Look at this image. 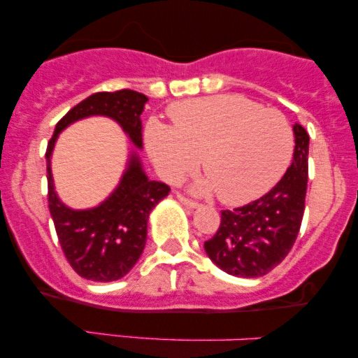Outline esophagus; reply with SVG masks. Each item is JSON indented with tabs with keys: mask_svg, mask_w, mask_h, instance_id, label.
Segmentation results:
<instances>
[{
	"mask_svg": "<svg viewBox=\"0 0 358 358\" xmlns=\"http://www.w3.org/2000/svg\"><path fill=\"white\" fill-rule=\"evenodd\" d=\"M178 200H180V202H182L187 208H199V203L193 202V200H190V199H187V196L178 195Z\"/></svg>",
	"mask_w": 358,
	"mask_h": 358,
	"instance_id": "34e87169",
	"label": "esophagus"
}]
</instances>
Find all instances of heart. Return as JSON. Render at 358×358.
Instances as JSON below:
<instances>
[{"label":"heart","mask_w":358,"mask_h":358,"mask_svg":"<svg viewBox=\"0 0 358 358\" xmlns=\"http://www.w3.org/2000/svg\"><path fill=\"white\" fill-rule=\"evenodd\" d=\"M170 116L173 127L151 119L145 129L156 170L175 183L202 158L207 178L195 185V192H217L227 205L266 195L293 158V131L286 117L242 96L183 101L170 109Z\"/></svg>","instance_id":"b5f03b06"}]
</instances>
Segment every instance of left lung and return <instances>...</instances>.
<instances>
[{"mask_svg": "<svg viewBox=\"0 0 358 358\" xmlns=\"http://www.w3.org/2000/svg\"><path fill=\"white\" fill-rule=\"evenodd\" d=\"M294 153L285 176L261 199L222 212L220 227L203 244L217 268L237 278H261L287 256L305 212L310 136L293 124Z\"/></svg>", "mask_w": 358, "mask_h": 358, "instance_id": "1", "label": "left lung"}]
</instances>
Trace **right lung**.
I'll return each mask as SVG.
<instances>
[{
	"instance_id": "add662e5",
	"label": "right lung",
	"mask_w": 358,
	"mask_h": 358,
	"mask_svg": "<svg viewBox=\"0 0 358 358\" xmlns=\"http://www.w3.org/2000/svg\"><path fill=\"white\" fill-rule=\"evenodd\" d=\"M148 97L136 90L97 92L85 97L57 122L48 141L47 182L48 208L65 257L77 274L89 281L109 282L126 276L141 257L148 237V219L170 193V187L150 180L136 150H143V122ZM113 118L136 150H130L125 171L117 188L101 204L72 209L59 200L51 175V155L64 129L87 117Z\"/></svg>"
}]
</instances>
